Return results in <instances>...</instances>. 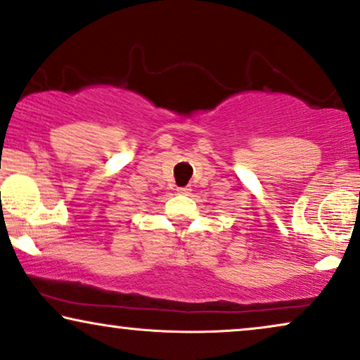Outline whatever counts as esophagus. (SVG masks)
Listing matches in <instances>:
<instances>
[{"label":"esophagus","instance_id":"esophagus-1","mask_svg":"<svg viewBox=\"0 0 360 360\" xmlns=\"http://www.w3.org/2000/svg\"><path fill=\"white\" fill-rule=\"evenodd\" d=\"M191 188L190 186H180V188H176V193L179 195H190Z\"/></svg>","mask_w":360,"mask_h":360}]
</instances>
